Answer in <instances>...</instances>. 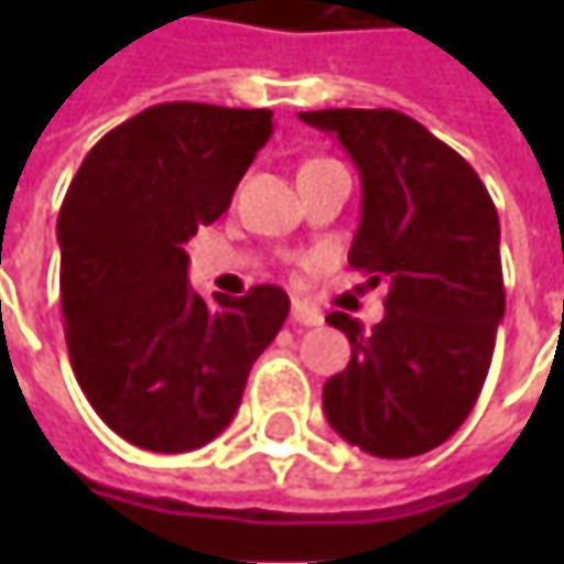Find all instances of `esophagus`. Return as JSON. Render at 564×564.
<instances>
[{
  "mask_svg": "<svg viewBox=\"0 0 564 564\" xmlns=\"http://www.w3.org/2000/svg\"><path fill=\"white\" fill-rule=\"evenodd\" d=\"M292 319L297 326H319V323H323V314H319L316 307H311L307 301H294Z\"/></svg>",
  "mask_w": 564,
  "mask_h": 564,
  "instance_id": "obj_1",
  "label": "esophagus"
}]
</instances>
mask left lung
<instances>
[{
    "mask_svg": "<svg viewBox=\"0 0 564 564\" xmlns=\"http://www.w3.org/2000/svg\"><path fill=\"white\" fill-rule=\"evenodd\" d=\"M336 134L360 175V223L348 263L386 282L370 333L326 316L351 341L326 379L323 411L345 443L377 458L443 445L484 389L506 314L499 216L477 172L421 121L395 109L301 112Z\"/></svg>",
    "mask_w": 564,
    "mask_h": 564,
    "instance_id": "1",
    "label": "left lung"
}]
</instances>
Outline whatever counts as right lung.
<instances>
[{
  "label": "right lung",
  "instance_id": "right-lung-1",
  "mask_svg": "<svg viewBox=\"0 0 564 564\" xmlns=\"http://www.w3.org/2000/svg\"><path fill=\"white\" fill-rule=\"evenodd\" d=\"M270 134V109L160 102L112 128L62 200L72 370L131 445L175 455L213 443L289 316L279 285L216 304L187 285L185 245L226 213Z\"/></svg>",
  "mask_w": 564,
  "mask_h": 564
}]
</instances>
